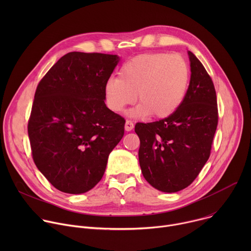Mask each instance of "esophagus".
Returning <instances> with one entry per match:
<instances>
[{
  "instance_id": "obj_1",
  "label": "esophagus",
  "mask_w": 251,
  "mask_h": 251,
  "mask_svg": "<svg viewBox=\"0 0 251 251\" xmlns=\"http://www.w3.org/2000/svg\"><path fill=\"white\" fill-rule=\"evenodd\" d=\"M133 128H134L133 122L130 121V120H127V121L125 122V130H126V131H131V130H133Z\"/></svg>"
}]
</instances>
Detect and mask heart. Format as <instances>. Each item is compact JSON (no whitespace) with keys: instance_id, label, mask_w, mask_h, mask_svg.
<instances>
[{"instance_id":"heart-1","label":"heart","mask_w":251,"mask_h":251,"mask_svg":"<svg viewBox=\"0 0 251 251\" xmlns=\"http://www.w3.org/2000/svg\"><path fill=\"white\" fill-rule=\"evenodd\" d=\"M190 80L187 61L178 54L144 53L126 61L119 78L104 85L107 106L116 113L132 105L138 96L140 104L131 112L135 117L166 118L183 103Z\"/></svg>"}]
</instances>
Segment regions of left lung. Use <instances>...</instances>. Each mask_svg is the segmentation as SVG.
Returning <instances> with one entry per match:
<instances>
[{
    "instance_id": "1",
    "label": "left lung",
    "mask_w": 251,
    "mask_h": 251,
    "mask_svg": "<svg viewBox=\"0 0 251 251\" xmlns=\"http://www.w3.org/2000/svg\"><path fill=\"white\" fill-rule=\"evenodd\" d=\"M188 54L192 75L181 106L167 118L135 126L142 174L164 193L184 190L195 181L209 158L219 121L213 82L197 56Z\"/></svg>"
}]
</instances>
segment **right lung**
I'll return each mask as SVG.
<instances>
[{
  "mask_svg": "<svg viewBox=\"0 0 251 251\" xmlns=\"http://www.w3.org/2000/svg\"><path fill=\"white\" fill-rule=\"evenodd\" d=\"M119 62L115 54L73 51L40 81L27 124L33 162L66 194H83L101 180L125 119L104 102V85Z\"/></svg>",
  "mask_w": 251,
  "mask_h": 251,
  "instance_id": "right-lung-1",
  "label": "right lung"
}]
</instances>
